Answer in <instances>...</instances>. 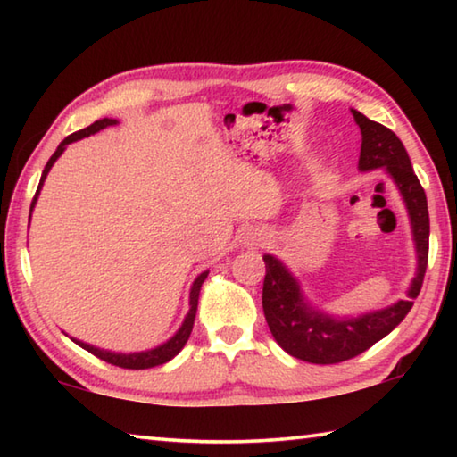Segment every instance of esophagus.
<instances>
[{"instance_id": "obj_1", "label": "esophagus", "mask_w": 457, "mask_h": 457, "mask_svg": "<svg viewBox=\"0 0 457 457\" xmlns=\"http://www.w3.org/2000/svg\"><path fill=\"white\" fill-rule=\"evenodd\" d=\"M252 242H253V244H256V242H262V237H256V236H253V237H252Z\"/></svg>"}]
</instances>
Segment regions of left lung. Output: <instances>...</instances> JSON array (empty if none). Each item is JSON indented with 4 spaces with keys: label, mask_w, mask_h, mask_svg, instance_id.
Listing matches in <instances>:
<instances>
[{
    "label": "left lung",
    "mask_w": 457,
    "mask_h": 457,
    "mask_svg": "<svg viewBox=\"0 0 457 457\" xmlns=\"http://www.w3.org/2000/svg\"><path fill=\"white\" fill-rule=\"evenodd\" d=\"M351 112L362 135L359 169L361 171L383 169L395 181L405 201L417 250V274L407 298L399 300L397 304L351 319H335L314 311L304 300L300 284L288 272V268L266 253L262 306L270 332L286 353L314 365H335L349 361L389 335L411 311L413 300L420 296L429 256L428 197L413 171L403 143L391 129L367 119L359 111Z\"/></svg>",
    "instance_id": "8db88e82"
}]
</instances>
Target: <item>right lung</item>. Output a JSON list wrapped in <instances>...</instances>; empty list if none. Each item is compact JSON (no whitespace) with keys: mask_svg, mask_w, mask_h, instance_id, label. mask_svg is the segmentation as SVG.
I'll return each mask as SVG.
<instances>
[{"mask_svg":"<svg viewBox=\"0 0 457 457\" xmlns=\"http://www.w3.org/2000/svg\"><path fill=\"white\" fill-rule=\"evenodd\" d=\"M112 125H117V119H100V120H96V122H92L90 127L79 130V133L68 135V137L64 138V141H62V143L58 145L56 153L52 154L50 161H48V163H46L44 171H42V179H40V185H37V191H36L34 201H32V210H34V205H36V199H37V195H40V189H42V185H44L46 175L50 173L52 165L56 163V159L60 157L62 153H64L66 145H71V143H74V141H80V138L95 135V133H98V130H103V129H106V127H112ZM32 210H29V212H32ZM29 218H32V215H29ZM207 274H210V272H201V274L195 278V282H193V286H191V292H189V312H187V316H185V320H183V324H181V328L177 330L175 335L167 340V343H163L161 346H157V349L143 351V353L122 354V353H111V351L96 349V346L82 343V340H76V338H72V340H74V343L79 345V346H82L84 351L92 353V354H95V357H98L100 361L111 362V365H114V367H122V369H151V367H159V365H163V362L171 361V359L175 357V354H179V351L183 349L185 343H187V340H189V335H191V330H193V322H195L199 290H201V284H204V280L207 278Z\"/></svg>","mask_w":457,"mask_h":457,"instance_id":"1","label":"right lung"}]
</instances>
